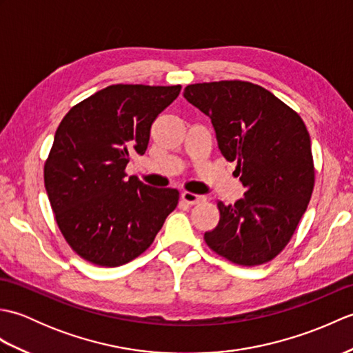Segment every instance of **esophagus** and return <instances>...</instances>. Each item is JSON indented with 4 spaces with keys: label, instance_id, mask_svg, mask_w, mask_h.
I'll return each mask as SVG.
<instances>
[{
    "label": "esophagus",
    "instance_id": "esophagus-1",
    "mask_svg": "<svg viewBox=\"0 0 353 353\" xmlns=\"http://www.w3.org/2000/svg\"><path fill=\"white\" fill-rule=\"evenodd\" d=\"M181 197L185 203H188V205H197V203H200V201L205 200L203 196H197V194L190 192V191H183Z\"/></svg>",
    "mask_w": 353,
    "mask_h": 353
}]
</instances>
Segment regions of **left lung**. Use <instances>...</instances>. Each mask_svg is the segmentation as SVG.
Here are the masks:
<instances>
[{
    "instance_id": "1",
    "label": "left lung",
    "mask_w": 353,
    "mask_h": 353,
    "mask_svg": "<svg viewBox=\"0 0 353 353\" xmlns=\"http://www.w3.org/2000/svg\"><path fill=\"white\" fill-rule=\"evenodd\" d=\"M183 97L211 118L220 152L236 162L245 188L235 205L216 203L220 221L205 241L234 264H265L287 247L312 196L308 129L296 110L250 81L194 83Z\"/></svg>"
}]
</instances>
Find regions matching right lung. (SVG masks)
<instances>
[{
  "mask_svg": "<svg viewBox=\"0 0 353 353\" xmlns=\"http://www.w3.org/2000/svg\"><path fill=\"white\" fill-rule=\"evenodd\" d=\"M182 86L110 85L70 109L43 165L59 229L80 258L118 267L144 253L179 203V191L127 177L152 124Z\"/></svg>",
  "mask_w": 353,
  "mask_h": 353,
  "instance_id": "add662e5",
  "label": "right lung"
}]
</instances>
